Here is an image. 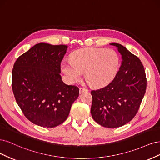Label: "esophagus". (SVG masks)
I'll return each instance as SVG.
<instances>
[{
	"label": "esophagus",
	"instance_id": "1",
	"mask_svg": "<svg viewBox=\"0 0 160 160\" xmlns=\"http://www.w3.org/2000/svg\"><path fill=\"white\" fill-rule=\"evenodd\" d=\"M88 90L85 88H80V89H79L80 94H82V93H83V92H88Z\"/></svg>",
	"mask_w": 160,
	"mask_h": 160
}]
</instances>
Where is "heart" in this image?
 Instances as JSON below:
<instances>
[{
  "mask_svg": "<svg viewBox=\"0 0 160 160\" xmlns=\"http://www.w3.org/2000/svg\"><path fill=\"white\" fill-rule=\"evenodd\" d=\"M120 59L115 50L98 48H85L72 54L70 60H64L62 70L68 80L78 81L82 72L93 87L104 86L114 80L120 68Z\"/></svg>",
  "mask_w": 160,
  "mask_h": 160,
  "instance_id": "1",
  "label": "heart"
}]
</instances>
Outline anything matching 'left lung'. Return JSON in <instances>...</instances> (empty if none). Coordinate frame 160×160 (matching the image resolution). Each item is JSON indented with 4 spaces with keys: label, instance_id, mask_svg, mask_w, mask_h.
Listing matches in <instances>:
<instances>
[{
    "label": "left lung",
    "instance_id": "left-lung-1",
    "mask_svg": "<svg viewBox=\"0 0 160 160\" xmlns=\"http://www.w3.org/2000/svg\"><path fill=\"white\" fill-rule=\"evenodd\" d=\"M115 46L122 56V64L110 84L91 91V114L98 124L114 128L130 122L140 108L147 86L141 60L124 46Z\"/></svg>",
    "mask_w": 160,
    "mask_h": 160
}]
</instances>
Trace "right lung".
Wrapping results in <instances>:
<instances>
[{
  "label": "right lung",
  "mask_w": 160,
  "mask_h": 160,
  "mask_svg": "<svg viewBox=\"0 0 160 160\" xmlns=\"http://www.w3.org/2000/svg\"><path fill=\"white\" fill-rule=\"evenodd\" d=\"M68 46L39 43L20 56L12 72L18 105L36 125L54 128L68 118L79 88L62 80L60 64Z\"/></svg>",
  "instance_id": "add662e5"
}]
</instances>
